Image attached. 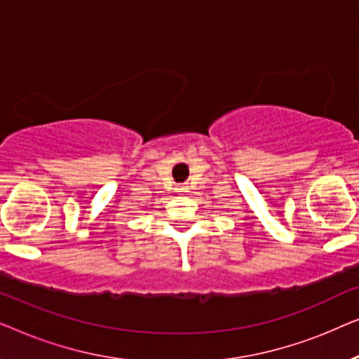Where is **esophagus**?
Instances as JSON below:
<instances>
[{
    "instance_id": "1",
    "label": "esophagus",
    "mask_w": 359,
    "mask_h": 359,
    "mask_svg": "<svg viewBox=\"0 0 359 359\" xmlns=\"http://www.w3.org/2000/svg\"><path fill=\"white\" fill-rule=\"evenodd\" d=\"M186 189V186H180V188H178V191H180V193H183V191Z\"/></svg>"
}]
</instances>
